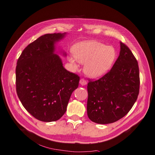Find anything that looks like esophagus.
<instances>
[{
    "label": "esophagus",
    "mask_w": 155,
    "mask_h": 155,
    "mask_svg": "<svg viewBox=\"0 0 155 155\" xmlns=\"http://www.w3.org/2000/svg\"><path fill=\"white\" fill-rule=\"evenodd\" d=\"M80 85H85L87 84V81L85 80H84V78H82V79H80Z\"/></svg>",
    "instance_id": "obj_1"
}]
</instances>
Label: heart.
Returning <instances> with one entry per match:
<instances>
[{
  "label": "heart",
  "instance_id": "b5f03b06",
  "mask_svg": "<svg viewBox=\"0 0 155 155\" xmlns=\"http://www.w3.org/2000/svg\"><path fill=\"white\" fill-rule=\"evenodd\" d=\"M73 56L68 58L69 61L75 69L78 63L85 64L84 72L91 78L102 77L108 71L116 58V51L110 45L94 40L77 43L73 47Z\"/></svg>",
  "mask_w": 155,
  "mask_h": 155
}]
</instances>
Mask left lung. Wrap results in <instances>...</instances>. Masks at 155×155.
I'll return each instance as SVG.
<instances>
[{"label":"left lung","instance_id":"8db88e82","mask_svg":"<svg viewBox=\"0 0 155 155\" xmlns=\"http://www.w3.org/2000/svg\"><path fill=\"white\" fill-rule=\"evenodd\" d=\"M139 70L136 58L120 42V55L111 70L87 85L89 118L99 124L115 122L136 103L139 92Z\"/></svg>","mask_w":155,"mask_h":155}]
</instances>
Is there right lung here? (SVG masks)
<instances>
[{"label": "right lung", "mask_w": 155, "mask_h": 155, "mask_svg": "<svg viewBox=\"0 0 155 155\" xmlns=\"http://www.w3.org/2000/svg\"><path fill=\"white\" fill-rule=\"evenodd\" d=\"M66 35L55 33L40 37L23 50L17 62L18 96L26 111L42 122L61 118L78 86L80 77L64 68L56 52V44ZM60 52L66 56L65 52Z\"/></svg>", "instance_id": "obj_1"}]
</instances>
